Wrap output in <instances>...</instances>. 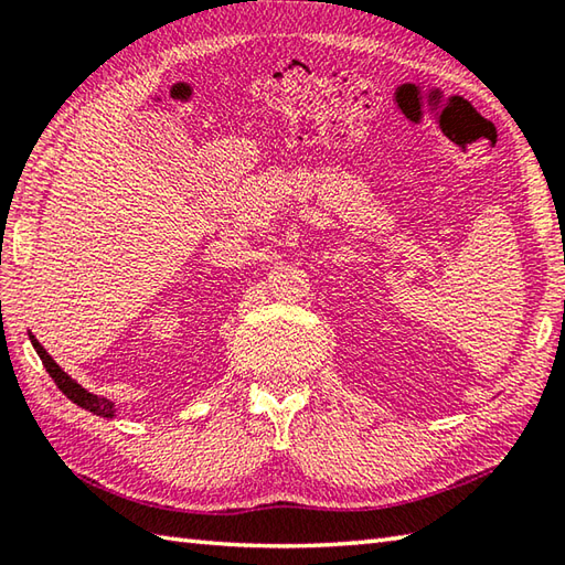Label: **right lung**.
I'll return each mask as SVG.
<instances>
[{
	"mask_svg": "<svg viewBox=\"0 0 565 565\" xmlns=\"http://www.w3.org/2000/svg\"><path fill=\"white\" fill-rule=\"evenodd\" d=\"M29 340H31L33 350L39 352L43 367H46V372L51 374V380L55 382V386H58V390H61L65 396H68V399H71L73 404L83 406L85 412H93L95 416L115 418V404H113V402L103 399V396H97V394H90L87 390H83L81 384H77L75 380H71L68 374H65V372L58 367V364H55V360L49 355L46 350H43V345H41V342H39L36 338L29 335Z\"/></svg>",
	"mask_w": 565,
	"mask_h": 565,
	"instance_id": "add662e5",
	"label": "right lung"
}]
</instances>
